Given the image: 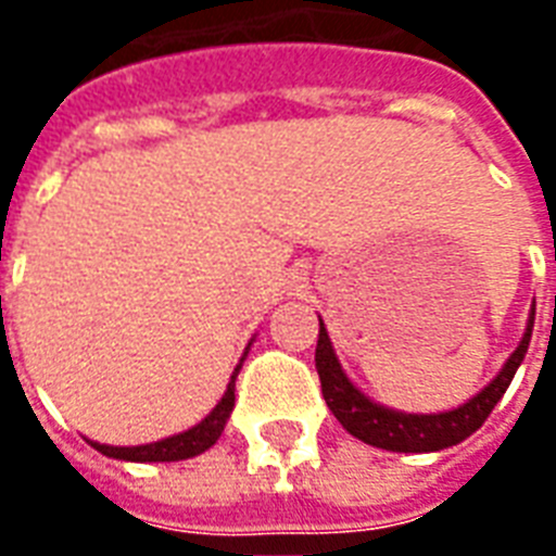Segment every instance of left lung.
<instances>
[{
	"mask_svg": "<svg viewBox=\"0 0 556 556\" xmlns=\"http://www.w3.org/2000/svg\"><path fill=\"white\" fill-rule=\"evenodd\" d=\"M531 329H534V314L528 320V329L519 340L517 352L508 357V364L502 366L500 375L479 395L470 397L465 406L439 415H406L380 404H371L361 389L352 387V380L340 369L338 357L331 352L329 334L323 329V320L320 334H317L314 366H317V375H320L326 404L334 413V418L343 424V430L352 432L355 439L366 441L371 447L392 450V453H435V450L453 447L458 441H465L467 435H473L488 421V415L493 413L496 401L505 395V389H508L519 364H522V357H526L528 343H531Z\"/></svg>",
	"mask_w": 556,
	"mask_h": 556,
	"instance_id": "1",
	"label": "left lung"
}]
</instances>
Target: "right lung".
I'll use <instances>...</instances> for the list:
<instances>
[{
  "label": "right lung",
  "mask_w": 556,
  "mask_h": 556,
  "mask_svg": "<svg viewBox=\"0 0 556 556\" xmlns=\"http://www.w3.org/2000/svg\"><path fill=\"white\" fill-rule=\"evenodd\" d=\"M244 361V357H242ZM242 364L236 366L233 375H230V383H227V392L222 395V401L216 404V409L204 418L201 424H195L192 430L178 432L173 439L155 441V444H141V447H109V444H94V450H100L103 456L109 458H124V462H181V458H192L210 450L218 441L222 430H225L227 418L233 413L236 401V375H239Z\"/></svg>",
  "instance_id": "obj_1"
}]
</instances>
